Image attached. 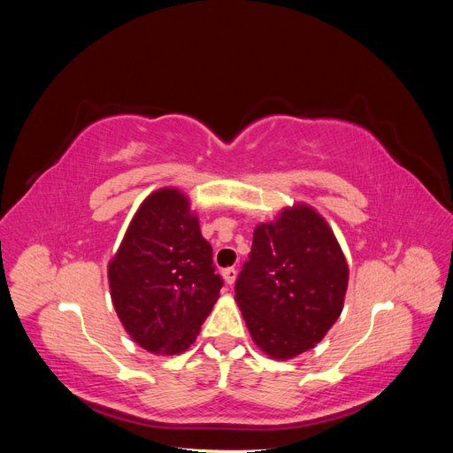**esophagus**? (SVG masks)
<instances>
[{
	"mask_svg": "<svg viewBox=\"0 0 453 453\" xmlns=\"http://www.w3.org/2000/svg\"><path fill=\"white\" fill-rule=\"evenodd\" d=\"M236 268H225L223 270V280H225V283L226 285H232V283H234L236 281Z\"/></svg>",
	"mask_w": 453,
	"mask_h": 453,
	"instance_id": "obj_1",
	"label": "esophagus"
}]
</instances>
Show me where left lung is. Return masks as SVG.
Segmentation results:
<instances>
[{
	"mask_svg": "<svg viewBox=\"0 0 453 453\" xmlns=\"http://www.w3.org/2000/svg\"><path fill=\"white\" fill-rule=\"evenodd\" d=\"M348 263L325 219L298 203L253 232L236 303L255 344L291 359L323 340L344 308Z\"/></svg>",
	"mask_w": 453,
	"mask_h": 453,
	"instance_id": "8db88e82",
	"label": "left lung"
}]
</instances>
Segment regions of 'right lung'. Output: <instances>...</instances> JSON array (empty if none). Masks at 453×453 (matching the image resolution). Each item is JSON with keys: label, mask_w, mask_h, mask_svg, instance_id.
<instances>
[{"label": "right lung", "mask_w": 453, "mask_h": 453, "mask_svg": "<svg viewBox=\"0 0 453 453\" xmlns=\"http://www.w3.org/2000/svg\"><path fill=\"white\" fill-rule=\"evenodd\" d=\"M107 276L120 323L157 355L193 344L223 287L211 245L177 188H160L143 200Z\"/></svg>", "instance_id": "obj_1"}]
</instances>
